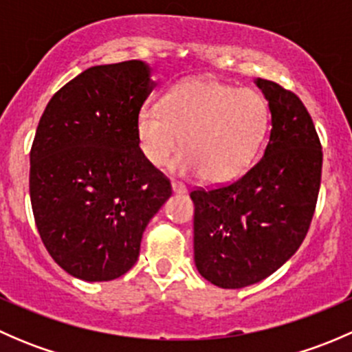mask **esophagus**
<instances>
[{"label": "esophagus", "mask_w": 352, "mask_h": 352, "mask_svg": "<svg viewBox=\"0 0 352 352\" xmlns=\"http://www.w3.org/2000/svg\"><path fill=\"white\" fill-rule=\"evenodd\" d=\"M172 189L175 194H186L187 192V187L184 186L182 182H172Z\"/></svg>", "instance_id": "esophagus-1"}]
</instances>
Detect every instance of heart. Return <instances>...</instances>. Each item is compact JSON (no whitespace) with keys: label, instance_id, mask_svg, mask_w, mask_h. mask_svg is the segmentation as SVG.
I'll list each match as a JSON object with an SVG mask.
<instances>
[{"label":"heart","instance_id":"obj_1","mask_svg":"<svg viewBox=\"0 0 352 352\" xmlns=\"http://www.w3.org/2000/svg\"><path fill=\"white\" fill-rule=\"evenodd\" d=\"M269 124L261 94L219 80H187L170 88L162 110L146 105L136 119L141 153L153 166L173 162L180 173L199 172L202 180L228 182L247 170Z\"/></svg>","mask_w":352,"mask_h":352}]
</instances>
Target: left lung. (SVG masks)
Returning <instances> with one entry per match:
<instances>
[{"label":"left lung","mask_w":352,"mask_h":352,"mask_svg":"<svg viewBox=\"0 0 352 352\" xmlns=\"http://www.w3.org/2000/svg\"><path fill=\"white\" fill-rule=\"evenodd\" d=\"M257 87L271 110L264 156L242 177L190 190L194 261L199 274L225 289L262 281L300 248L322 180V144L303 102L274 81Z\"/></svg>","instance_id":"8db88e82"}]
</instances>
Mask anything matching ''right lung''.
I'll return each instance as SVG.
<instances>
[{
    "label": "right lung",
    "instance_id": "right-lung-1",
    "mask_svg": "<svg viewBox=\"0 0 352 352\" xmlns=\"http://www.w3.org/2000/svg\"><path fill=\"white\" fill-rule=\"evenodd\" d=\"M155 88L143 61L85 69L56 91L30 150V202L49 255L83 281H112L138 261L143 232L172 196L136 119Z\"/></svg>",
    "mask_w": 352,
    "mask_h": 352
}]
</instances>
